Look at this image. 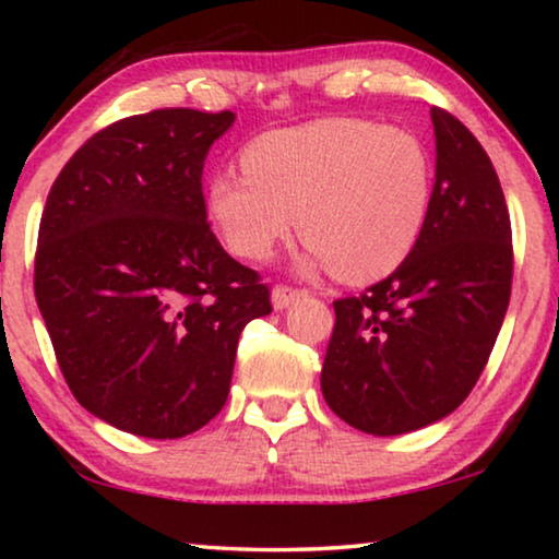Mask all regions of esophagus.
<instances>
[{
    "label": "esophagus",
    "mask_w": 559,
    "mask_h": 559,
    "mask_svg": "<svg viewBox=\"0 0 559 559\" xmlns=\"http://www.w3.org/2000/svg\"><path fill=\"white\" fill-rule=\"evenodd\" d=\"M305 295V289L300 287H289V285H277L272 289V305L277 310H285L293 305L295 300H300V297Z\"/></svg>",
    "instance_id": "obj_1"
}]
</instances>
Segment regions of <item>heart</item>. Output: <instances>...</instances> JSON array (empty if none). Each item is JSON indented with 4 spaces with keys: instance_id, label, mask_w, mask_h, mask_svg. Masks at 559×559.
Instances as JSON below:
<instances>
[{
    "instance_id": "1",
    "label": "heart",
    "mask_w": 559,
    "mask_h": 559,
    "mask_svg": "<svg viewBox=\"0 0 559 559\" xmlns=\"http://www.w3.org/2000/svg\"><path fill=\"white\" fill-rule=\"evenodd\" d=\"M241 165L211 180L209 216L243 259L270 257L297 213L312 266L371 282L412 254L430 213V152L400 127L318 119L257 136Z\"/></svg>"
}]
</instances>
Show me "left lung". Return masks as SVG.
Listing matches in <instances>:
<instances>
[{
  "instance_id": "1",
  "label": "left lung",
  "mask_w": 559,
  "mask_h": 559,
  "mask_svg": "<svg viewBox=\"0 0 559 559\" xmlns=\"http://www.w3.org/2000/svg\"><path fill=\"white\" fill-rule=\"evenodd\" d=\"M435 186L423 236L377 285L333 302L320 386L335 415L402 435L461 407L484 373L514 277L499 175L471 129L432 106Z\"/></svg>"
}]
</instances>
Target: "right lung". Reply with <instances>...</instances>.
Returning a JSON list of instances; mask_svg holds the SVG:
<instances>
[{"label":"right lung","instance_id":"obj_1","mask_svg":"<svg viewBox=\"0 0 559 559\" xmlns=\"http://www.w3.org/2000/svg\"><path fill=\"white\" fill-rule=\"evenodd\" d=\"M234 111L155 109L114 121L52 182L35 300L81 407L140 438L201 430L226 404L236 346L270 316L262 274L205 218L203 163Z\"/></svg>","mask_w":559,"mask_h":559}]
</instances>
